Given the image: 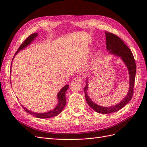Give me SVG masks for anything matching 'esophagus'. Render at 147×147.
I'll return each instance as SVG.
<instances>
[{
    "instance_id": "34e87169",
    "label": "esophagus",
    "mask_w": 147,
    "mask_h": 147,
    "mask_svg": "<svg viewBox=\"0 0 147 147\" xmlns=\"http://www.w3.org/2000/svg\"><path fill=\"white\" fill-rule=\"evenodd\" d=\"M82 80H83V77H82V76L75 77V78H74V80H75V82H82Z\"/></svg>"
}]
</instances>
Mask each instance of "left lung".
<instances>
[{"instance_id": "8db88e82", "label": "left lung", "mask_w": 147, "mask_h": 147, "mask_svg": "<svg viewBox=\"0 0 147 147\" xmlns=\"http://www.w3.org/2000/svg\"><path fill=\"white\" fill-rule=\"evenodd\" d=\"M105 34L106 37L107 50L109 51L110 54L120 57V58L124 62V64L128 69V73L129 75V88L128 92L126 97H124L123 100L119 102V103L113 106L107 107H102L95 104L88 96L87 94L88 88V78L86 79V86L84 88V94H85L86 100L90 107H91L97 113L108 114L118 112V110L123 108L131 100L133 92H134L133 89H134V81L136 74V65L132 51L127 46L124 44L122 40L118 37L117 35L112 33L108 32L106 31Z\"/></svg>"}]
</instances>
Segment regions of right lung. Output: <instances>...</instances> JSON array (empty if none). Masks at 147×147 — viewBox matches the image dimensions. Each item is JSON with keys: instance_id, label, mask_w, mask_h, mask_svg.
I'll use <instances>...</instances> for the list:
<instances>
[{"instance_id": "right-lung-1", "label": "right lung", "mask_w": 147, "mask_h": 147, "mask_svg": "<svg viewBox=\"0 0 147 147\" xmlns=\"http://www.w3.org/2000/svg\"><path fill=\"white\" fill-rule=\"evenodd\" d=\"M37 35H38L37 33H34V34H32L30 35H29V36L25 40L24 42L21 44V46L18 48V51L16 52L15 56H13V58H14L15 55L17 54V53L20 51V50H23V49L25 48L26 47L29 45L34 40V39L37 37ZM12 61H11V64H12ZM11 71V70H10V72ZM69 86L68 84H67V85L64 86L59 91V92L57 93V99H58V101H57V106H56V107L54 109H53L52 110H50L49 112H47L45 113H35V112H31V111L28 110L23 105H22V107H23V108L24 109V110L26 111V112H28V113L32 115H33V116L37 117V118H48L56 117V116H57V115H58L60 113H61V112L63 111V109L64 108V107L65 105V104H66L65 92H66L67 90L69 89Z\"/></svg>"}]
</instances>
